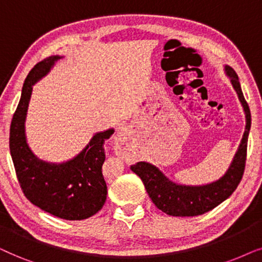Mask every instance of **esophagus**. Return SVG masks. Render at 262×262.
Instances as JSON below:
<instances>
[{"mask_svg": "<svg viewBox=\"0 0 262 262\" xmlns=\"http://www.w3.org/2000/svg\"><path fill=\"white\" fill-rule=\"evenodd\" d=\"M124 135H127V129H125V128H123V129H122V130L120 132V134H118V137H124Z\"/></svg>", "mask_w": 262, "mask_h": 262, "instance_id": "esophagus-1", "label": "esophagus"}]
</instances>
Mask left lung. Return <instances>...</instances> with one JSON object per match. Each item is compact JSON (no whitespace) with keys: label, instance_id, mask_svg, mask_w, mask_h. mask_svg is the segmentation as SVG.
<instances>
[{"label":"left lung","instance_id":"left-lung-1","mask_svg":"<svg viewBox=\"0 0 262 262\" xmlns=\"http://www.w3.org/2000/svg\"><path fill=\"white\" fill-rule=\"evenodd\" d=\"M225 72L245 110L246 130L238 149L224 175L214 182L204 186H184L170 181L158 167L149 163L139 162L130 166L132 171L137 173L144 182L153 204L166 214L173 217H194L206 213L226 200L242 180L246 167L247 144L252 117L236 72L229 66H225Z\"/></svg>","mask_w":262,"mask_h":262}]
</instances>
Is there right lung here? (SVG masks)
Instances as JSON below:
<instances>
[{
    "instance_id": "obj_1",
    "label": "right lung",
    "mask_w": 262,
    "mask_h": 262,
    "mask_svg": "<svg viewBox=\"0 0 262 262\" xmlns=\"http://www.w3.org/2000/svg\"><path fill=\"white\" fill-rule=\"evenodd\" d=\"M60 58L61 56L45 58L27 75L10 124L9 149L20 187L34 206L55 217L82 221L96 214L105 204L107 188L102 173L105 160L104 142L115 130L111 128L96 133L78 156L61 164L37 158L27 145L25 134L32 86L47 75Z\"/></svg>"
}]
</instances>
